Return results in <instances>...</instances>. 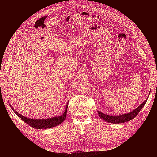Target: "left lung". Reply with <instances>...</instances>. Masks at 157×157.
Returning a JSON list of instances; mask_svg holds the SVG:
<instances>
[{"label":"left lung","instance_id":"left-lung-1","mask_svg":"<svg viewBox=\"0 0 157 157\" xmlns=\"http://www.w3.org/2000/svg\"><path fill=\"white\" fill-rule=\"evenodd\" d=\"M147 100V98L141 105H140L139 107H137L136 109H134V111H132L130 113H128L125 114H121V115H120V116L113 117V116H110V115H107L100 111H98V116H99L100 118L104 120V121H108L109 123H124L134 119L137 116V114L140 112V111L142 109L144 104H146Z\"/></svg>","mask_w":157,"mask_h":157}]
</instances>
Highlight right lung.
Wrapping results in <instances>:
<instances>
[{"instance_id": "obj_1", "label": "right lung", "mask_w": 157, "mask_h": 157, "mask_svg": "<svg viewBox=\"0 0 157 157\" xmlns=\"http://www.w3.org/2000/svg\"><path fill=\"white\" fill-rule=\"evenodd\" d=\"M11 106V105H10ZM67 108H68V102L66 105L65 110L64 113L60 117H56L52 118H48V119H43V120H35V119H30L25 117L22 115L20 114L18 112H16L14 108H12L13 111L18 115V117L20 118L24 122H25L27 124L29 125L30 127L37 128V129H45V128H53L54 127H56L59 125L64 121L66 115H67Z\"/></svg>"}]
</instances>
